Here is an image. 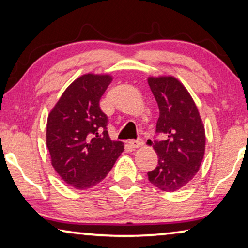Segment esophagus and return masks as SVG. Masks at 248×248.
<instances>
[{
    "instance_id": "1",
    "label": "esophagus",
    "mask_w": 248,
    "mask_h": 248,
    "mask_svg": "<svg viewBox=\"0 0 248 248\" xmlns=\"http://www.w3.org/2000/svg\"><path fill=\"white\" fill-rule=\"evenodd\" d=\"M128 144H130L132 148L138 149V148H140V147H142V145H143V141H142L141 139H139V140H130V141H128Z\"/></svg>"
}]
</instances>
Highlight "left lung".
Returning a JSON list of instances; mask_svg holds the SVG:
<instances>
[{"instance_id":"8db88e82","label":"left lung","mask_w":248,"mask_h":248,"mask_svg":"<svg viewBox=\"0 0 248 248\" xmlns=\"http://www.w3.org/2000/svg\"><path fill=\"white\" fill-rule=\"evenodd\" d=\"M148 83L159 107L155 132L166 137L155 141L158 166L148 172V178L161 191L176 192L199 171L205 151L204 125L192 96L178 79L149 77Z\"/></svg>"}]
</instances>
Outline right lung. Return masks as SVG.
Here are the masks:
<instances>
[{"mask_svg": "<svg viewBox=\"0 0 248 248\" xmlns=\"http://www.w3.org/2000/svg\"><path fill=\"white\" fill-rule=\"evenodd\" d=\"M113 80L110 74H83L73 81L48 114L46 143L50 162L71 187L90 188L106 177L124 151L110 140L100 98Z\"/></svg>", "mask_w": 248, "mask_h": 248, "instance_id": "right-lung-1", "label": "right lung"}]
</instances>
